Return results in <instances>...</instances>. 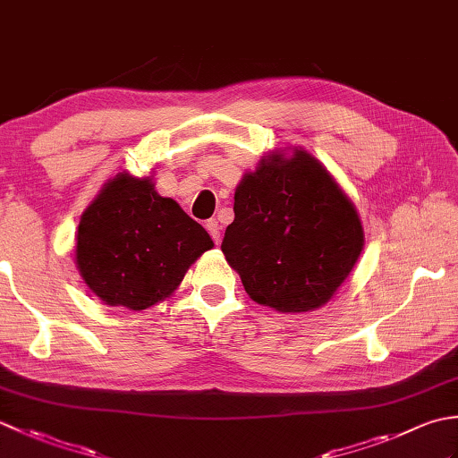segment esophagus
Returning a JSON list of instances; mask_svg holds the SVG:
<instances>
[{"label": "esophagus", "mask_w": 458, "mask_h": 458, "mask_svg": "<svg viewBox=\"0 0 458 458\" xmlns=\"http://www.w3.org/2000/svg\"><path fill=\"white\" fill-rule=\"evenodd\" d=\"M204 226H207V230H208V234L212 236V240L216 242V244H220V224H218V220L210 218V220H207V224H204Z\"/></svg>", "instance_id": "1"}]
</instances>
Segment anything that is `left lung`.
Masks as SVG:
<instances>
[{
    "instance_id": "obj_1",
    "label": "left lung",
    "mask_w": 458,
    "mask_h": 458,
    "mask_svg": "<svg viewBox=\"0 0 458 458\" xmlns=\"http://www.w3.org/2000/svg\"><path fill=\"white\" fill-rule=\"evenodd\" d=\"M269 151L234 192L222 251L256 303L309 313L336 295L364 250L354 202L303 148Z\"/></svg>"
}]
</instances>
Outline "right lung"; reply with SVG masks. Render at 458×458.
I'll return each instance as SVG.
<instances>
[{
  "label": "right lung",
  "mask_w": 458,
  "mask_h": 458,
  "mask_svg": "<svg viewBox=\"0 0 458 458\" xmlns=\"http://www.w3.org/2000/svg\"><path fill=\"white\" fill-rule=\"evenodd\" d=\"M214 242L151 177L122 171L82 212L74 264L104 305L143 310L169 299Z\"/></svg>",
  "instance_id": "obj_1"
}]
</instances>
